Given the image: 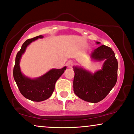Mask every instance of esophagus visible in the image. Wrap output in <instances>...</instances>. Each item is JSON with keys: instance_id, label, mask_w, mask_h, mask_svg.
<instances>
[{"instance_id": "esophagus-1", "label": "esophagus", "mask_w": 134, "mask_h": 134, "mask_svg": "<svg viewBox=\"0 0 134 134\" xmlns=\"http://www.w3.org/2000/svg\"><path fill=\"white\" fill-rule=\"evenodd\" d=\"M73 65H74V62H73V61H72V60H69L66 63V66L69 68H72Z\"/></svg>"}]
</instances>
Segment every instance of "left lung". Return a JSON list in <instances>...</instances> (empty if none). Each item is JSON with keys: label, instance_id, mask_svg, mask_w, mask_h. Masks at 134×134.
Wrapping results in <instances>:
<instances>
[{"label": "left lung", "instance_id": "1", "mask_svg": "<svg viewBox=\"0 0 134 134\" xmlns=\"http://www.w3.org/2000/svg\"><path fill=\"white\" fill-rule=\"evenodd\" d=\"M97 44L100 42H97ZM96 60H105L103 68L93 74L82 68L73 67V90L84 101L97 103L107 97L115 86L118 79V60L114 52L109 47L102 45L92 53Z\"/></svg>", "mask_w": 134, "mask_h": 134}]
</instances>
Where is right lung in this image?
I'll use <instances>...</instances> for the list:
<instances>
[{
  "mask_svg": "<svg viewBox=\"0 0 134 134\" xmlns=\"http://www.w3.org/2000/svg\"><path fill=\"white\" fill-rule=\"evenodd\" d=\"M40 35L26 41L17 53L13 68V77L21 93L31 101L41 102L49 98L55 89V85L59 77L63 74L66 67L62 69H52L44 76L37 79H31L23 76L20 71V60L27 46L35 40L42 38Z\"/></svg>",
  "mask_w": 134,
  "mask_h": 134,
  "instance_id": "1",
  "label": "right lung"
}]
</instances>
